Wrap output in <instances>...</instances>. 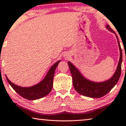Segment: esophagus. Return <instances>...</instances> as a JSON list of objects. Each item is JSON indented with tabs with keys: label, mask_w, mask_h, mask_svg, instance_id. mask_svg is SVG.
Here are the masks:
<instances>
[{
	"label": "esophagus",
	"mask_w": 126,
	"mask_h": 126,
	"mask_svg": "<svg viewBox=\"0 0 126 126\" xmlns=\"http://www.w3.org/2000/svg\"><path fill=\"white\" fill-rule=\"evenodd\" d=\"M65 58H69V54H68V53H66V54H65Z\"/></svg>",
	"instance_id": "1"
}]
</instances>
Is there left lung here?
Returning <instances> with one entry per match:
<instances>
[{
    "label": "left lung",
    "mask_w": 126,
    "mask_h": 126,
    "mask_svg": "<svg viewBox=\"0 0 126 126\" xmlns=\"http://www.w3.org/2000/svg\"><path fill=\"white\" fill-rule=\"evenodd\" d=\"M106 27L108 31L116 34L120 52V57L118 65L114 74L111 78L101 82H93L85 78L73 64L70 62H68L72 76L73 85L74 89L78 93L86 97L98 98L105 95L115 86L118 82L121 76V65L122 62V52L118 38L115 32L110 28L109 25H107Z\"/></svg>",
    "instance_id": "8db88e82"
}]
</instances>
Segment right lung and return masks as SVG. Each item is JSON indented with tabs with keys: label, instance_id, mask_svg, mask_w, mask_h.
I'll list each match as a JSON object with an SVG mask.
<instances>
[{
	"label": "right lung",
	"instance_id": "right-lung-1",
	"mask_svg": "<svg viewBox=\"0 0 126 126\" xmlns=\"http://www.w3.org/2000/svg\"><path fill=\"white\" fill-rule=\"evenodd\" d=\"M61 61L59 60L55 63L50 67L43 79L33 86L29 87L18 86L10 82L7 76H5L6 78L14 90L20 96L28 100H35L42 98L48 95L52 91L55 70Z\"/></svg>",
	"mask_w": 126,
	"mask_h": 126
}]
</instances>
